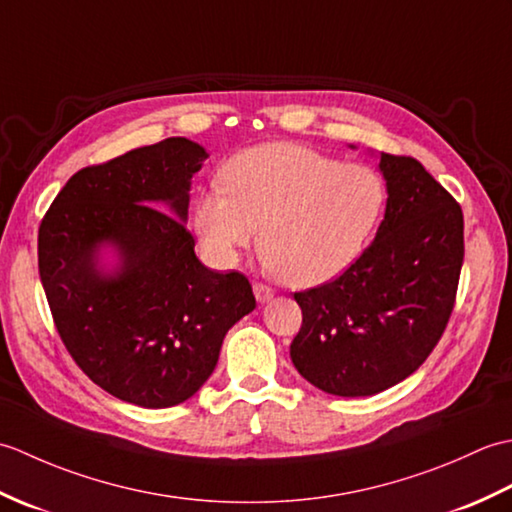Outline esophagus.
Masks as SVG:
<instances>
[{
    "label": "esophagus",
    "mask_w": 512,
    "mask_h": 512,
    "mask_svg": "<svg viewBox=\"0 0 512 512\" xmlns=\"http://www.w3.org/2000/svg\"><path fill=\"white\" fill-rule=\"evenodd\" d=\"M253 292H255V297H257L259 303H266V301L273 299V295H275L273 288L266 286V284H259V281L253 286Z\"/></svg>",
    "instance_id": "1"
}]
</instances>
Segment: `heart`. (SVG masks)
I'll return each instance as SVG.
<instances>
[{"instance_id": "obj_1", "label": "heart", "mask_w": 512, "mask_h": 512, "mask_svg": "<svg viewBox=\"0 0 512 512\" xmlns=\"http://www.w3.org/2000/svg\"><path fill=\"white\" fill-rule=\"evenodd\" d=\"M222 187L195 206V233L215 264L233 266L257 244L270 270L295 288L321 286L363 253L385 206V182L367 165L295 143L239 151L222 169Z\"/></svg>"}]
</instances>
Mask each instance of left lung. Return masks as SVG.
Masks as SVG:
<instances>
[{
  "label": "left lung",
  "mask_w": 512,
  "mask_h": 512,
  "mask_svg": "<svg viewBox=\"0 0 512 512\" xmlns=\"http://www.w3.org/2000/svg\"><path fill=\"white\" fill-rule=\"evenodd\" d=\"M387 209L343 275L295 292L297 372L334 396H374L411 376L447 328L464 262L460 204L416 158L380 154Z\"/></svg>",
  "instance_id": "obj_1"
}]
</instances>
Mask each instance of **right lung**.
<instances>
[{
	"instance_id": "1",
	"label": "right lung",
	"mask_w": 512,
	"mask_h": 512,
	"mask_svg": "<svg viewBox=\"0 0 512 512\" xmlns=\"http://www.w3.org/2000/svg\"><path fill=\"white\" fill-rule=\"evenodd\" d=\"M206 158L198 143L167 138L85 167L39 226V277L65 350L92 383L138 407L191 398L226 332L255 308L250 281L206 268L184 224ZM101 243L122 253L110 276L95 268Z\"/></svg>"
}]
</instances>
